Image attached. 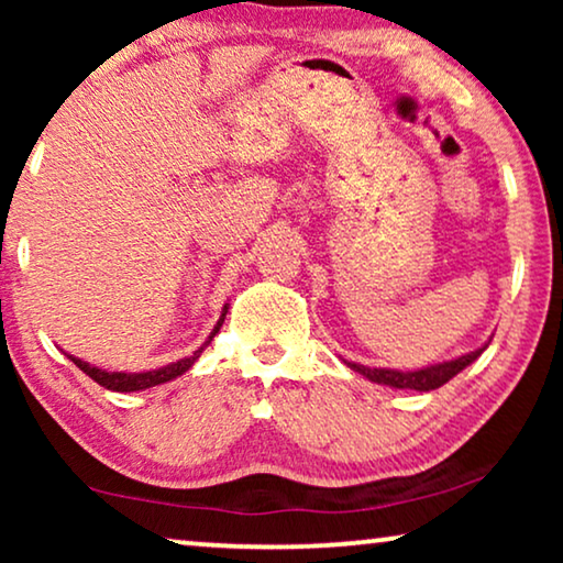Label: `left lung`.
Segmentation results:
<instances>
[{"instance_id":"8db88e82","label":"left lung","mask_w":563,"mask_h":563,"mask_svg":"<svg viewBox=\"0 0 563 563\" xmlns=\"http://www.w3.org/2000/svg\"><path fill=\"white\" fill-rule=\"evenodd\" d=\"M489 341H492V338H489ZM489 341L484 343L482 349L464 353V356H456V358H449V361H438V364L412 368V372H399V368H372V366L356 364V361H345V358L343 361L349 364V368H353V372L361 374V376H366V379L374 382V384H384V387H391V389L433 391L438 387H443L445 382H451L459 372H464L466 366H472L474 361L482 356L484 349H487Z\"/></svg>"}]
</instances>
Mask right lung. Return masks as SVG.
Instances as JSON below:
<instances>
[{
	"label": "right lung",
	"mask_w": 563,
	"mask_h": 563,
	"mask_svg": "<svg viewBox=\"0 0 563 563\" xmlns=\"http://www.w3.org/2000/svg\"><path fill=\"white\" fill-rule=\"evenodd\" d=\"M228 310H230V305L225 302V307H222V312H220L218 325L212 328V333L207 335V341L199 345V349L191 353V356H184L179 361H174V364H166V366H161V368H151V372H107V368H99L95 364H89V361L68 356V353H66V356L71 358L74 364L79 366L84 374L91 376V379H95L97 384H102L104 389H112V391H143V389L158 387V384L172 382V379H176V376H181L184 372H189V368L195 366V361L202 356V351L207 349V345L212 343V338L218 335V330L222 328V322H225Z\"/></svg>",
	"instance_id": "add662e5"
}]
</instances>
